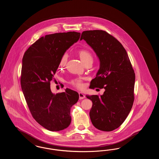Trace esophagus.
<instances>
[{
	"mask_svg": "<svg viewBox=\"0 0 159 159\" xmlns=\"http://www.w3.org/2000/svg\"><path fill=\"white\" fill-rule=\"evenodd\" d=\"M79 99H83L85 98L84 95L82 92H79Z\"/></svg>",
	"mask_w": 159,
	"mask_h": 159,
	"instance_id": "1",
	"label": "esophagus"
}]
</instances>
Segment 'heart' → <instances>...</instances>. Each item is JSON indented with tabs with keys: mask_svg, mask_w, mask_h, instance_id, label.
Instances as JSON below:
<instances>
[{
	"mask_svg": "<svg viewBox=\"0 0 159 159\" xmlns=\"http://www.w3.org/2000/svg\"><path fill=\"white\" fill-rule=\"evenodd\" d=\"M78 55L80 58V59L83 62L84 64H86L88 62H92L93 61V56L92 53L88 50L85 49H82L78 51ZM68 60V55L67 53H64L61 58L60 61V66L61 67H63L66 66L67 62ZM71 84L76 86L77 88L78 89H82L83 88V83L82 81L79 79H74L71 81Z\"/></svg>",
	"mask_w": 159,
	"mask_h": 159,
	"instance_id": "heart-1",
	"label": "heart"
}]
</instances>
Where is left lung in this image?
<instances>
[{"label": "left lung", "instance_id": "left-lung-1", "mask_svg": "<svg viewBox=\"0 0 159 159\" xmlns=\"http://www.w3.org/2000/svg\"><path fill=\"white\" fill-rule=\"evenodd\" d=\"M82 39L92 48L100 62L90 87L105 89L100 97L86 95L92 102L91 121L99 130L112 131L124 122L133 106L134 70L124 47L105 31H84Z\"/></svg>", "mask_w": 159, "mask_h": 159}]
</instances>
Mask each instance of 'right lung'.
Masks as SVG:
<instances>
[{"label":"right lung","instance_id":"obj_1","mask_svg":"<svg viewBox=\"0 0 159 159\" xmlns=\"http://www.w3.org/2000/svg\"><path fill=\"white\" fill-rule=\"evenodd\" d=\"M80 33H57L38 39L23 58L21 86L33 118L51 131L67 128L71 118L70 109L79 99V93L67 88L54 94L50 82L58 68L61 57L77 42Z\"/></svg>","mask_w":159,"mask_h":159}]
</instances>
